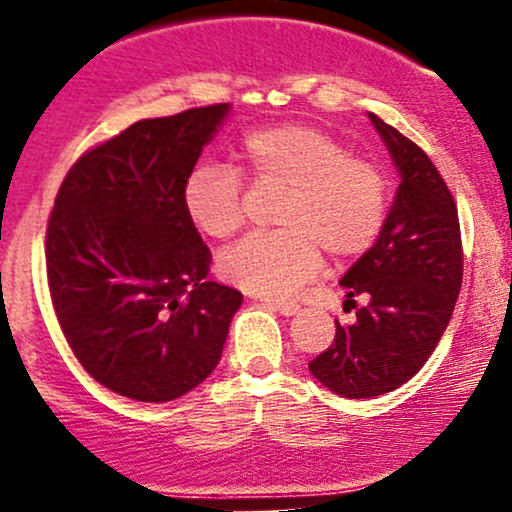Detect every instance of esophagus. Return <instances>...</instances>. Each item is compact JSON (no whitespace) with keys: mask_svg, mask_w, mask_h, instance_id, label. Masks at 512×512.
<instances>
[{"mask_svg":"<svg viewBox=\"0 0 512 512\" xmlns=\"http://www.w3.org/2000/svg\"><path fill=\"white\" fill-rule=\"evenodd\" d=\"M264 305H269V308H274V310H279L281 315H296L298 310H301V305L298 303H293V301H274V298H267V301H264Z\"/></svg>","mask_w":512,"mask_h":512,"instance_id":"1","label":"esophagus"}]
</instances>
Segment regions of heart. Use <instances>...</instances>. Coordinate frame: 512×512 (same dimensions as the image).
<instances>
[{"label":"heart","instance_id":"heart-1","mask_svg":"<svg viewBox=\"0 0 512 512\" xmlns=\"http://www.w3.org/2000/svg\"><path fill=\"white\" fill-rule=\"evenodd\" d=\"M257 182L284 185L276 231L250 233L216 260L221 279L255 296H289L334 260L366 252L383 228L387 182L373 163L351 158L332 134L308 125L252 129L238 149ZM182 207L197 231L226 238L243 223V178L223 163H197L182 182Z\"/></svg>","mask_w":512,"mask_h":512}]
</instances>
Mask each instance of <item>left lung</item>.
I'll return each instance as SVG.
<instances>
[{"label":"left lung","mask_w":512,"mask_h":512,"mask_svg":"<svg viewBox=\"0 0 512 512\" xmlns=\"http://www.w3.org/2000/svg\"><path fill=\"white\" fill-rule=\"evenodd\" d=\"M399 173V187L373 248L339 284L356 296L354 325H337L334 342L310 361V373L334 395L370 399L419 373L448 327L462 286V240L455 199L438 168L411 139L368 113Z\"/></svg>","instance_id":"obj_1"}]
</instances>
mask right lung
Listing matches in <instances>:
<instances>
[{
    "instance_id": "obj_1",
    "label": "right lung",
    "mask_w": 512,
    "mask_h": 512,
    "mask_svg": "<svg viewBox=\"0 0 512 512\" xmlns=\"http://www.w3.org/2000/svg\"><path fill=\"white\" fill-rule=\"evenodd\" d=\"M231 103L134 122L64 178L45 260L64 337L91 378L137 402H170L219 366L243 296L207 281L209 248L182 182Z\"/></svg>"
}]
</instances>
